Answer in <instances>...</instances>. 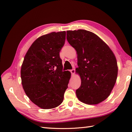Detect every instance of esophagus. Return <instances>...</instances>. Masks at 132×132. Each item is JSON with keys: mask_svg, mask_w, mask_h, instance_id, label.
<instances>
[{"mask_svg": "<svg viewBox=\"0 0 132 132\" xmlns=\"http://www.w3.org/2000/svg\"><path fill=\"white\" fill-rule=\"evenodd\" d=\"M70 73H71V74H74V73H75V69H71V70H70Z\"/></svg>", "mask_w": 132, "mask_h": 132, "instance_id": "esophagus-1", "label": "esophagus"}]
</instances>
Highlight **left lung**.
<instances>
[{"label":"left lung","instance_id":"8db88e82","mask_svg":"<svg viewBox=\"0 0 132 132\" xmlns=\"http://www.w3.org/2000/svg\"><path fill=\"white\" fill-rule=\"evenodd\" d=\"M67 39L78 54L81 86L76 90L80 101L95 105L110 95L116 81L118 67L110 47L98 36L90 31H67Z\"/></svg>","mask_w":132,"mask_h":132}]
</instances>
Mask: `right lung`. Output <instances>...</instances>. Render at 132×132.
<instances>
[{"instance_id": "obj_1", "label": "right lung", "mask_w": 132, "mask_h": 132, "mask_svg": "<svg viewBox=\"0 0 132 132\" xmlns=\"http://www.w3.org/2000/svg\"><path fill=\"white\" fill-rule=\"evenodd\" d=\"M65 31L42 36L32 44L21 69L23 89L30 100L43 109L58 106L70 78L63 71L59 52L64 45Z\"/></svg>"}]
</instances>
